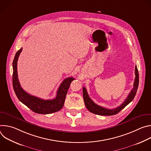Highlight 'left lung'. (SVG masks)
<instances>
[{
    "mask_svg": "<svg viewBox=\"0 0 151 151\" xmlns=\"http://www.w3.org/2000/svg\"><path fill=\"white\" fill-rule=\"evenodd\" d=\"M135 75H136V77H135L134 82L133 85V87H134L132 89L130 94H128V97L123 102V103L121 104V105H120L118 107H116V108L113 109H106L103 107L100 106L97 104H96L89 97L86 88L85 87H83V100H84V103L86 107H87V109L90 112L99 115L111 116V115L117 114L134 99L136 94V92L139 86V73H138L137 66L135 67Z\"/></svg>",
    "mask_w": 151,
    "mask_h": 151,
    "instance_id": "8db88e82",
    "label": "left lung"
}]
</instances>
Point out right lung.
Segmentation results:
<instances>
[{
    "label": "right lung",
    "instance_id": "right-lung-1",
    "mask_svg": "<svg viewBox=\"0 0 151 151\" xmlns=\"http://www.w3.org/2000/svg\"><path fill=\"white\" fill-rule=\"evenodd\" d=\"M21 51L22 48L16 52L12 63V84L17 97L21 102L35 113L50 114L59 111L63 107L70 83L75 79L70 77L64 79L60 85L57 92V96L54 99L44 100L29 94L21 88L18 79L17 61Z\"/></svg>",
    "mask_w": 151,
    "mask_h": 151
}]
</instances>
